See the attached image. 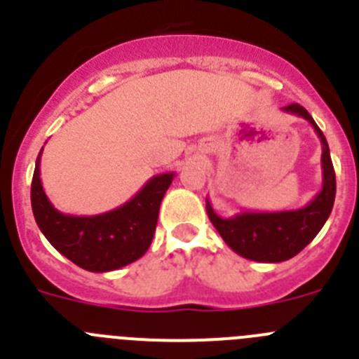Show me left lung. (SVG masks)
Listing matches in <instances>:
<instances>
[{
	"mask_svg": "<svg viewBox=\"0 0 359 359\" xmlns=\"http://www.w3.org/2000/svg\"><path fill=\"white\" fill-rule=\"evenodd\" d=\"M282 111L307 120L322 142V190L313 201L297 210L241 212L221 217L207 199L208 219L219 236L237 255L257 262H282L302 252L322 230L334 205L336 176L325 136L300 104H290Z\"/></svg>",
	"mask_w": 359,
	"mask_h": 359,
	"instance_id": "obj_1",
	"label": "left lung"
}]
</instances>
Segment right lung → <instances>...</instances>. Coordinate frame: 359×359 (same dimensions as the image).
<instances>
[{
	"label": "right lung",
	"mask_w": 359,
	"mask_h": 359,
	"mask_svg": "<svg viewBox=\"0 0 359 359\" xmlns=\"http://www.w3.org/2000/svg\"><path fill=\"white\" fill-rule=\"evenodd\" d=\"M43 152V149H41ZM41 152L32 177V212L53 248L82 269L104 273L138 261L149 250L158 214L174 172L152 176L128 203L98 215L62 214L46 198L41 183Z\"/></svg>",
	"instance_id": "right-lung-1"
}]
</instances>
